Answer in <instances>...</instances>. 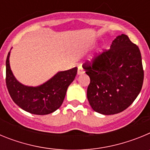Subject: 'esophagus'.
Masks as SVG:
<instances>
[{
	"mask_svg": "<svg viewBox=\"0 0 150 150\" xmlns=\"http://www.w3.org/2000/svg\"><path fill=\"white\" fill-rule=\"evenodd\" d=\"M84 69H83V67H82V66H79L78 67V71H77V74L78 75H80V74H84Z\"/></svg>",
	"mask_w": 150,
	"mask_h": 150,
	"instance_id": "obj_1",
	"label": "esophagus"
}]
</instances>
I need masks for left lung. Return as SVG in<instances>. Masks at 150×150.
Listing matches in <instances>:
<instances>
[{
    "instance_id": "left-lung-1",
    "label": "left lung",
    "mask_w": 150,
    "mask_h": 150,
    "mask_svg": "<svg viewBox=\"0 0 150 150\" xmlns=\"http://www.w3.org/2000/svg\"><path fill=\"white\" fill-rule=\"evenodd\" d=\"M84 64L89 76L87 98L91 108L104 115L116 114L136 99L144 83L141 54L125 34L116 37L110 49Z\"/></svg>"
}]
</instances>
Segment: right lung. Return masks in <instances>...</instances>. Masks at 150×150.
I'll list each match as a JSON object with an SVG mask.
<instances>
[{"label": "right lung", "mask_w": 150, "mask_h": 150, "mask_svg": "<svg viewBox=\"0 0 150 150\" xmlns=\"http://www.w3.org/2000/svg\"><path fill=\"white\" fill-rule=\"evenodd\" d=\"M10 51L6 61V84L11 98L24 110L35 115H47L62 106L68 86L75 79L77 67L58 72L38 86H28L16 79L10 66Z\"/></svg>", "instance_id": "right-lung-1"}]
</instances>
